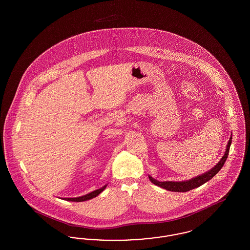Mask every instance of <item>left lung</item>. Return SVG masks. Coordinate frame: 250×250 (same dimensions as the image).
I'll return each mask as SVG.
<instances>
[{"label":"left lung","mask_w":250,"mask_h":250,"mask_svg":"<svg viewBox=\"0 0 250 250\" xmlns=\"http://www.w3.org/2000/svg\"><path fill=\"white\" fill-rule=\"evenodd\" d=\"M231 139L232 136H230L228 144H227L226 151L225 154L222 156V158L220 159V161L214 167H212L210 170H208L207 172L201 174L197 177L188 180V181H182V182H170V181H166V182H159L157 180L151 177L149 175V179L150 181L155 184V186H158L164 189H167L168 191H174V192H187V191L197 188L199 187H201L203 184H205L206 182H208L209 180L214 177V175L221 169V167L225 164L226 162L227 157L229 155V147L231 144Z\"/></svg>","instance_id":"left-lung-1"}]
</instances>
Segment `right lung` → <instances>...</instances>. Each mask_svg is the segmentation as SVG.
Masks as SVG:
<instances>
[{
  "instance_id": "obj_1",
  "label": "right lung",
  "mask_w": 250,
  "mask_h": 250,
  "mask_svg": "<svg viewBox=\"0 0 250 250\" xmlns=\"http://www.w3.org/2000/svg\"><path fill=\"white\" fill-rule=\"evenodd\" d=\"M106 188H107V185L104 186L103 188H99V189H96V190L93 191V192H91L89 194H86V195L82 196V197H78V198H63V200L64 201H70V202H85V201H88V200H91L93 198H95L97 195H99Z\"/></svg>"
}]
</instances>
